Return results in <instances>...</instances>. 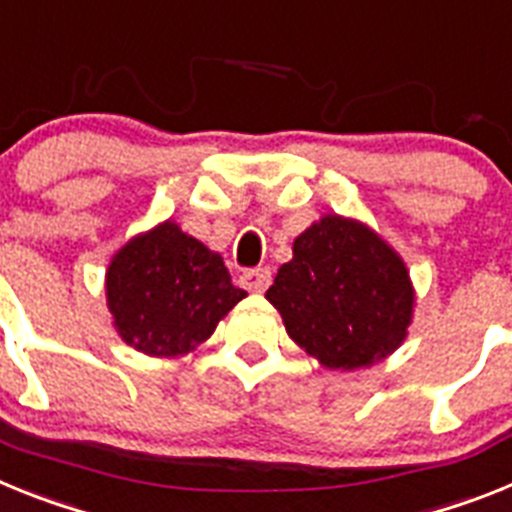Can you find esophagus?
<instances>
[{"label":"esophagus","mask_w":512,"mask_h":512,"mask_svg":"<svg viewBox=\"0 0 512 512\" xmlns=\"http://www.w3.org/2000/svg\"><path fill=\"white\" fill-rule=\"evenodd\" d=\"M241 284L248 292H266V287L271 284V271L269 269H248L241 274Z\"/></svg>","instance_id":"esophagus-1"}]
</instances>
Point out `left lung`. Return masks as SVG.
Instances as JSON below:
<instances>
[{"label":"left lung","instance_id":"left-lung-1","mask_svg":"<svg viewBox=\"0 0 512 512\" xmlns=\"http://www.w3.org/2000/svg\"><path fill=\"white\" fill-rule=\"evenodd\" d=\"M266 300L305 354L328 369L356 372L405 343L415 287L402 256L377 230L333 212L297 235Z\"/></svg>","mask_w":512,"mask_h":512}]
</instances>
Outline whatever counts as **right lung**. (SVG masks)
<instances>
[{
    "label": "right lung",
    "instance_id": "add662e5",
    "mask_svg": "<svg viewBox=\"0 0 512 512\" xmlns=\"http://www.w3.org/2000/svg\"><path fill=\"white\" fill-rule=\"evenodd\" d=\"M104 292L117 336L156 359L194 351L246 297L223 256L174 220L133 235L112 256Z\"/></svg>",
    "mask_w": 512,
    "mask_h": 512
}]
</instances>
